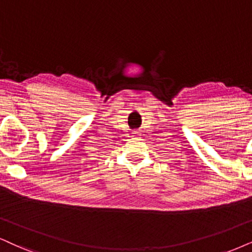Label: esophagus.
I'll use <instances>...</instances> for the list:
<instances>
[{"instance_id":"esophagus-1","label":"esophagus","mask_w":252,"mask_h":252,"mask_svg":"<svg viewBox=\"0 0 252 252\" xmlns=\"http://www.w3.org/2000/svg\"><path fill=\"white\" fill-rule=\"evenodd\" d=\"M138 133H139V131H137V130H133V131L131 132V137H132V138H137Z\"/></svg>"}]
</instances>
